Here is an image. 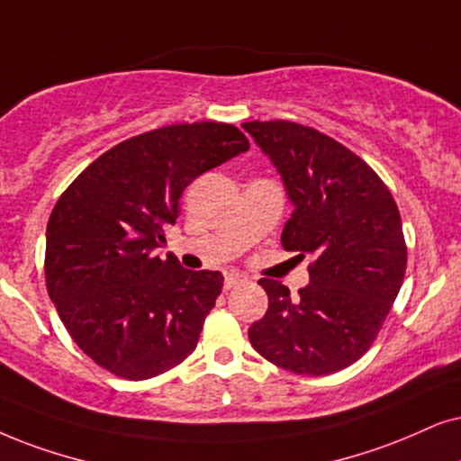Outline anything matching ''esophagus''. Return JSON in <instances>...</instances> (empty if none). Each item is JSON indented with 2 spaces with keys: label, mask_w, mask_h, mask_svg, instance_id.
I'll return each mask as SVG.
<instances>
[{
  "label": "esophagus",
  "mask_w": 461,
  "mask_h": 461,
  "mask_svg": "<svg viewBox=\"0 0 461 461\" xmlns=\"http://www.w3.org/2000/svg\"><path fill=\"white\" fill-rule=\"evenodd\" d=\"M240 285H244V278L240 276V274H227L225 281H223V289L230 291L234 287H240Z\"/></svg>",
  "instance_id": "esophagus-1"
}]
</instances>
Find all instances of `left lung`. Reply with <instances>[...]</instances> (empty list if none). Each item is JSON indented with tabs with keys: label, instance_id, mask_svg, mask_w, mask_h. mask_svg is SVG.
Listing matches in <instances>:
<instances>
[{
	"label": "left lung",
	"instance_id": "1",
	"mask_svg": "<svg viewBox=\"0 0 461 461\" xmlns=\"http://www.w3.org/2000/svg\"><path fill=\"white\" fill-rule=\"evenodd\" d=\"M281 172L295 211L281 242L311 255V283L291 300L261 278L264 319L249 328L261 357L323 376L357 361L376 340L406 272L398 203L381 176L334 138L291 121L242 123Z\"/></svg>",
	"mask_w": 461,
	"mask_h": 461
}]
</instances>
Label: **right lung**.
I'll return each mask as SVG.
<instances>
[{
	"instance_id": "obj_1",
	"label": "right lung",
	"mask_w": 461,
	"mask_h": 461,
	"mask_svg": "<svg viewBox=\"0 0 461 461\" xmlns=\"http://www.w3.org/2000/svg\"><path fill=\"white\" fill-rule=\"evenodd\" d=\"M249 140L230 123H178L123 140L63 191L46 227V289L83 353L144 381L194 353L223 287L221 272L159 259L163 227L187 185Z\"/></svg>"
}]
</instances>
